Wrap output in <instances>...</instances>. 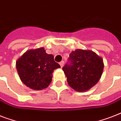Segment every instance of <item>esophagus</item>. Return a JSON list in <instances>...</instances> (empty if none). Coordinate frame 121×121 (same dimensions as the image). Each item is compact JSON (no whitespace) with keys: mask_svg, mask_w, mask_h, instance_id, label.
Masks as SVG:
<instances>
[{"mask_svg":"<svg viewBox=\"0 0 121 121\" xmlns=\"http://www.w3.org/2000/svg\"><path fill=\"white\" fill-rule=\"evenodd\" d=\"M64 63H65L64 61H60V65L61 67H63V65H64Z\"/></svg>","mask_w":121,"mask_h":121,"instance_id":"esophagus-1","label":"esophagus"}]
</instances>
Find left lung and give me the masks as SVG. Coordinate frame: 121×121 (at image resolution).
I'll list each match as a JSON object with an SVG mask.
<instances>
[{
    "instance_id": "obj_1",
    "label": "left lung",
    "mask_w": 121,
    "mask_h": 121,
    "mask_svg": "<svg viewBox=\"0 0 121 121\" xmlns=\"http://www.w3.org/2000/svg\"><path fill=\"white\" fill-rule=\"evenodd\" d=\"M68 85L77 92L89 90L99 82L104 69L102 58L90 50L77 49L63 67Z\"/></svg>"
}]
</instances>
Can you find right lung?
<instances>
[{
  "mask_svg": "<svg viewBox=\"0 0 121 121\" xmlns=\"http://www.w3.org/2000/svg\"><path fill=\"white\" fill-rule=\"evenodd\" d=\"M53 55L46 53L43 48L31 49L24 53L16 62L21 81L33 90H42L51 82L53 71L60 68Z\"/></svg>",
  "mask_w": 121,
  "mask_h": 121,
  "instance_id": "add662e5",
  "label": "right lung"
}]
</instances>
